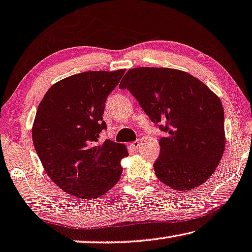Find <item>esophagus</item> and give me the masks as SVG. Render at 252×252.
I'll list each match as a JSON object with an SVG mask.
<instances>
[{
    "mask_svg": "<svg viewBox=\"0 0 252 252\" xmlns=\"http://www.w3.org/2000/svg\"><path fill=\"white\" fill-rule=\"evenodd\" d=\"M131 146H133L135 150H137L139 146H141V141H139V139H136V141H134L133 143H131Z\"/></svg>",
    "mask_w": 252,
    "mask_h": 252,
    "instance_id": "obj_1",
    "label": "esophagus"
}]
</instances>
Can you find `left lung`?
<instances>
[{"label":"left lung","instance_id":"left-lung-1","mask_svg":"<svg viewBox=\"0 0 252 252\" xmlns=\"http://www.w3.org/2000/svg\"><path fill=\"white\" fill-rule=\"evenodd\" d=\"M119 89H127L165 133L153 164L158 180L179 191L204 184L225 148L219 96L189 73L165 67L130 68Z\"/></svg>","mask_w":252,"mask_h":252}]
</instances>
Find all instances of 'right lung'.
Wrapping results in <instances>:
<instances>
[{
	"label": "right lung",
	"mask_w": 252,
	"mask_h": 252,
	"mask_svg": "<svg viewBox=\"0 0 252 252\" xmlns=\"http://www.w3.org/2000/svg\"><path fill=\"white\" fill-rule=\"evenodd\" d=\"M125 69L89 71L68 76L46 92L32 126V141L45 171L69 195L102 196L118 183L125 145L106 139L102 115L110 92Z\"/></svg>",
	"instance_id": "obj_1"
}]
</instances>
